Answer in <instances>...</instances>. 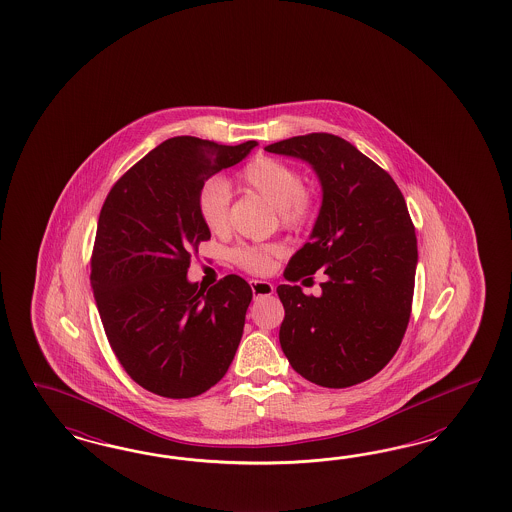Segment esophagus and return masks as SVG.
<instances>
[{"label": "esophagus", "mask_w": 512, "mask_h": 512, "mask_svg": "<svg viewBox=\"0 0 512 512\" xmlns=\"http://www.w3.org/2000/svg\"><path fill=\"white\" fill-rule=\"evenodd\" d=\"M251 291L253 296H270L274 295V285L270 281H261V279H253L251 281Z\"/></svg>", "instance_id": "1"}]
</instances>
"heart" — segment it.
Returning a JSON list of instances; mask_svg holds the SVG:
<instances>
[{
	"instance_id": "1",
	"label": "heart",
	"mask_w": 512,
	"mask_h": 512,
	"mask_svg": "<svg viewBox=\"0 0 512 512\" xmlns=\"http://www.w3.org/2000/svg\"><path fill=\"white\" fill-rule=\"evenodd\" d=\"M238 186L261 197L274 206L279 227L283 231L300 233L313 223L319 204L315 186L306 184L302 172L295 165L278 157L259 155L238 174ZM231 189L221 180H210L201 187L197 197V212L204 227L214 234H225L229 229ZM278 246H251L240 244L233 249V261L249 274H266L272 268V259Z\"/></svg>"
}]
</instances>
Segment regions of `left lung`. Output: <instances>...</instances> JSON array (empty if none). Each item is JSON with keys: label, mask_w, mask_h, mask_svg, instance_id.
<instances>
[{"label": "left lung", "mask_w": 512, "mask_h": 512, "mask_svg": "<svg viewBox=\"0 0 512 512\" xmlns=\"http://www.w3.org/2000/svg\"><path fill=\"white\" fill-rule=\"evenodd\" d=\"M266 150L308 161L323 186L310 242L283 272L291 283L325 272L323 293L279 285L281 349L311 383L353 387L387 366L409 325L419 259L415 225L392 176L351 142L310 133Z\"/></svg>", "instance_id": "left-lung-1"}]
</instances>
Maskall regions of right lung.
I'll return each mask as SVG.
<instances>
[{"label":"right lung","mask_w":512,"mask_h":512,"mask_svg":"<svg viewBox=\"0 0 512 512\" xmlns=\"http://www.w3.org/2000/svg\"><path fill=\"white\" fill-rule=\"evenodd\" d=\"M257 146L197 137L161 142L120 176L93 242V298L127 375L163 398H193L227 373L253 298L229 274L208 291L187 268L210 231L197 212L204 182Z\"/></svg>","instance_id":"add662e5"}]
</instances>
